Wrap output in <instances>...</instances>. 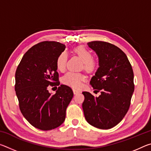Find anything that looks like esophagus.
Wrapping results in <instances>:
<instances>
[{"label": "esophagus", "mask_w": 151, "mask_h": 151, "mask_svg": "<svg viewBox=\"0 0 151 151\" xmlns=\"http://www.w3.org/2000/svg\"><path fill=\"white\" fill-rule=\"evenodd\" d=\"M73 93H74V94H78V93H80V91H78V90H76V89H73Z\"/></svg>", "instance_id": "34e87169"}]
</instances>
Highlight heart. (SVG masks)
I'll return each mask as SVG.
<instances>
[{
  "label": "heart",
  "instance_id": "heart-1",
  "mask_svg": "<svg viewBox=\"0 0 151 151\" xmlns=\"http://www.w3.org/2000/svg\"><path fill=\"white\" fill-rule=\"evenodd\" d=\"M74 52L83 60V67L85 70L91 73L96 69V61L93 59V54L86 47L83 46H78V47L75 48ZM66 61H67V53L64 51L58 56L57 60H56V66H57V69L60 71L65 70ZM85 79V76L83 74L69 72L63 76V82L64 84L70 86V87L79 88Z\"/></svg>",
  "mask_w": 151,
  "mask_h": 151
}]
</instances>
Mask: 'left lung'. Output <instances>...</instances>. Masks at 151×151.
Here are the masks:
<instances>
[{
  "instance_id": "8db88e82",
  "label": "left lung",
  "mask_w": 151,
  "mask_h": 151,
  "mask_svg": "<svg viewBox=\"0 0 151 151\" xmlns=\"http://www.w3.org/2000/svg\"><path fill=\"white\" fill-rule=\"evenodd\" d=\"M87 44L99 58V68L90 85L101 94L94 98L88 92H83L84 114L92 126L109 129L129 111L134 89L133 70L127 55L116 46L99 40Z\"/></svg>"
}]
</instances>
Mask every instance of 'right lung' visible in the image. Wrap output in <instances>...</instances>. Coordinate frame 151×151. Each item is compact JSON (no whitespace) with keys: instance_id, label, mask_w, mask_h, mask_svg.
Masks as SVG:
<instances>
[{"instance_id":"add662e5","label":"right lung","mask_w":151,"mask_h":151,"mask_svg":"<svg viewBox=\"0 0 151 151\" xmlns=\"http://www.w3.org/2000/svg\"><path fill=\"white\" fill-rule=\"evenodd\" d=\"M65 45L55 41L38 43L27 51L15 73L14 89L22 115L30 124L42 131L59 127L73 97L68 86L61 85L56 93L50 86H58L56 60Z\"/></svg>"}]
</instances>
